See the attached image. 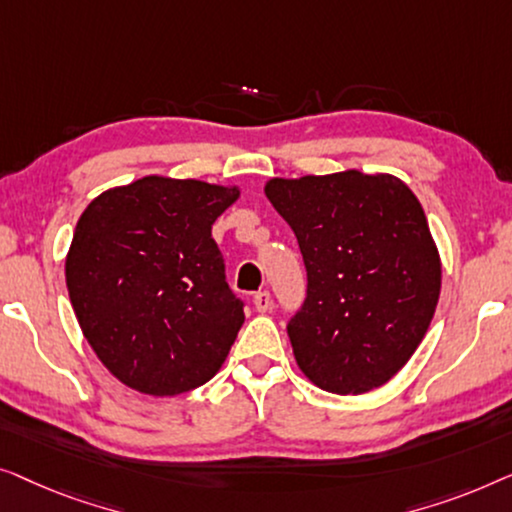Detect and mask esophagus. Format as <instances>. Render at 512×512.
<instances>
[{"label": "esophagus", "mask_w": 512, "mask_h": 512, "mask_svg": "<svg viewBox=\"0 0 512 512\" xmlns=\"http://www.w3.org/2000/svg\"><path fill=\"white\" fill-rule=\"evenodd\" d=\"M253 304H255V311L257 313H266L271 308V294L269 292H257L253 297Z\"/></svg>", "instance_id": "esophagus-1"}]
</instances>
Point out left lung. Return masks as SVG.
I'll return each mask as SVG.
<instances>
[{"label":"left lung","instance_id":"obj_1","mask_svg":"<svg viewBox=\"0 0 512 512\" xmlns=\"http://www.w3.org/2000/svg\"><path fill=\"white\" fill-rule=\"evenodd\" d=\"M264 194L299 241L308 297L287 325L301 373L364 394L413 357L441 297V255L413 190L357 169L269 178Z\"/></svg>","mask_w":512,"mask_h":512}]
</instances>
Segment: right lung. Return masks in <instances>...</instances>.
<instances>
[{"mask_svg":"<svg viewBox=\"0 0 512 512\" xmlns=\"http://www.w3.org/2000/svg\"><path fill=\"white\" fill-rule=\"evenodd\" d=\"M239 185L143 176L85 208L64 276L78 325L122 385L176 397L222 369L246 320L213 222Z\"/></svg>","mask_w":512,"mask_h":512,"instance_id":"add662e5","label":"right lung"}]
</instances>
